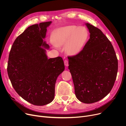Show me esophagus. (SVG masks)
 I'll use <instances>...</instances> for the list:
<instances>
[{"label":"esophagus","mask_w":126,"mask_h":126,"mask_svg":"<svg viewBox=\"0 0 126 126\" xmlns=\"http://www.w3.org/2000/svg\"><path fill=\"white\" fill-rule=\"evenodd\" d=\"M64 64L66 66H68V61L67 60H65L64 61Z\"/></svg>","instance_id":"1"}]
</instances>
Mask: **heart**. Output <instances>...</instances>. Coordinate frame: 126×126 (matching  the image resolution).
Returning a JSON list of instances; mask_svg holds the SVG:
<instances>
[{
	"instance_id": "obj_1",
	"label": "heart",
	"mask_w": 126,
	"mask_h": 126,
	"mask_svg": "<svg viewBox=\"0 0 126 126\" xmlns=\"http://www.w3.org/2000/svg\"><path fill=\"white\" fill-rule=\"evenodd\" d=\"M88 36L87 30L84 26L71 25L58 29L52 44L55 46L64 45V50L69 56H75L82 50Z\"/></svg>"
}]
</instances>
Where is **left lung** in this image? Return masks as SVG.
Here are the masks:
<instances>
[{
	"instance_id": "left-lung-1",
	"label": "left lung",
	"mask_w": 126,
	"mask_h": 126,
	"mask_svg": "<svg viewBox=\"0 0 126 126\" xmlns=\"http://www.w3.org/2000/svg\"><path fill=\"white\" fill-rule=\"evenodd\" d=\"M90 38L78 55L68 57V69L75 95L80 102L100 101L111 91L115 81L118 61L111 43L103 32L85 23Z\"/></svg>"
}]
</instances>
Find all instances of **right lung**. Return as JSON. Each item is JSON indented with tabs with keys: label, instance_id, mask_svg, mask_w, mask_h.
<instances>
[{
	"label": "right lung",
	"instance_id": "right-lung-1",
	"mask_svg": "<svg viewBox=\"0 0 126 126\" xmlns=\"http://www.w3.org/2000/svg\"><path fill=\"white\" fill-rule=\"evenodd\" d=\"M51 21L32 25L19 35L9 54L8 74L13 88L24 100L36 106L51 103L58 77L65 69L60 57L48 59L44 39Z\"/></svg>",
	"mask_w": 126,
	"mask_h": 126
}]
</instances>
